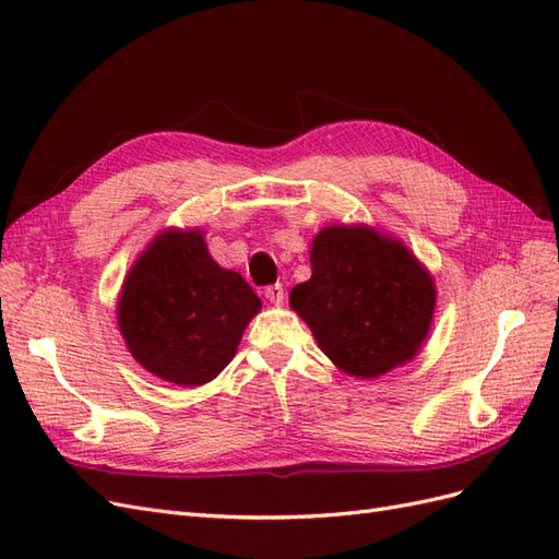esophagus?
<instances>
[{"instance_id":"obj_1","label":"esophagus","mask_w":559,"mask_h":559,"mask_svg":"<svg viewBox=\"0 0 559 559\" xmlns=\"http://www.w3.org/2000/svg\"><path fill=\"white\" fill-rule=\"evenodd\" d=\"M265 298L273 302V306H280V302L284 300V286L282 284L265 286Z\"/></svg>"}]
</instances>
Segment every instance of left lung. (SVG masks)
<instances>
[{"label": "left lung", "instance_id": "obj_1", "mask_svg": "<svg viewBox=\"0 0 559 559\" xmlns=\"http://www.w3.org/2000/svg\"><path fill=\"white\" fill-rule=\"evenodd\" d=\"M310 265L289 306L337 368L370 380L415 359L436 286L408 247L368 226H329L312 240Z\"/></svg>", "mask_w": 559, "mask_h": 559}]
</instances>
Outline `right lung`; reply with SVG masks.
<instances>
[{
    "label": "right lung",
    "instance_id": "1",
    "mask_svg": "<svg viewBox=\"0 0 559 559\" xmlns=\"http://www.w3.org/2000/svg\"><path fill=\"white\" fill-rule=\"evenodd\" d=\"M259 296L218 265L200 230H163L134 261L118 298V329L138 364L179 386H200L230 364Z\"/></svg>",
    "mask_w": 559,
    "mask_h": 559
}]
</instances>
